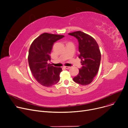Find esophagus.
<instances>
[{"label": "esophagus", "instance_id": "esophagus-1", "mask_svg": "<svg viewBox=\"0 0 128 128\" xmlns=\"http://www.w3.org/2000/svg\"><path fill=\"white\" fill-rule=\"evenodd\" d=\"M64 67L66 69H70V66H64Z\"/></svg>", "mask_w": 128, "mask_h": 128}]
</instances>
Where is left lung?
I'll return each instance as SVG.
<instances>
[{
	"instance_id": "8db88e82",
	"label": "left lung",
	"mask_w": 128,
	"mask_h": 128,
	"mask_svg": "<svg viewBox=\"0 0 128 128\" xmlns=\"http://www.w3.org/2000/svg\"><path fill=\"white\" fill-rule=\"evenodd\" d=\"M68 34L78 40L79 58L82 65L79 74L73 80L82 86L88 85L92 81L99 68L101 54L98 45L94 38L82 31H76Z\"/></svg>"
}]
</instances>
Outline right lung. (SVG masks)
<instances>
[{
    "mask_svg": "<svg viewBox=\"0 0 128 128\" xmlns=\"http://www.w3.org/2000/svg\"><path fill=\"white\" fill-rule=\"evenodd\" d=\"M64 37L47 33L42 34L33 40L29 50L28 63L34 77L42 86H52L60 80L61 67H56L50 61V52L54 42Z\"/></svg>",
    "mask_w": 128,
    "mask_h": 128,
    "instance_id": "add662e5",
    "label": "right lung"
}]
</instances>
